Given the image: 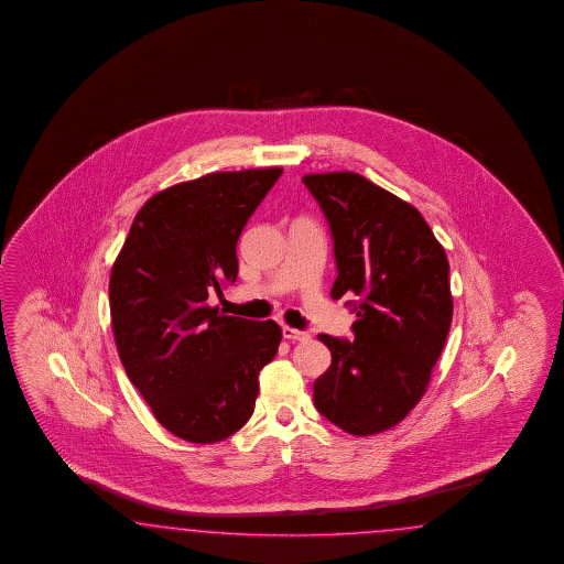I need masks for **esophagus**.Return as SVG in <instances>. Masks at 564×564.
Segmentation results:
<instances>
[{
    "mask_svg": "<svg viewBox=\"0 0 564 564\" xmlns=\"http://www.w3.org/2000/svg\"><path fill=\"white\" fill-rule=\"evenodd\" d=\"M283 337L288 341H307L310 335L304 330H297V328H291V326H283Z\"/></svg>",
    "mask_w": 564,
    "mask_h": 564,
    "instance_id": "obj_1",
    "label": "esophagus"
}]
</instances>
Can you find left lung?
Returning <instances> with one entry per match:
<instances>
[{
  "label": "left lung",
  "instance_id": "8db88e82",
  "mask_svg": "<svg viewBox=\"0 0 564 564\" xmlns=\"http://www.w3.org/2000/svg\"><path fill=\"white\" fill-rule=\"evenodd\" d=\"M335 241L330 297H358L354 341L318 335L333 361L314 405L354 436L403 422L426 393L453 321L448 260L420 210L354 171L307 173Z\"/></svg>",
  "mask_w": 564,
  "mask_h": 564
}]
</instances>
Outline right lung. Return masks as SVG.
Returning <instances> with one entry per match:
<instances>
[{"mask_svg":"<svg viewBox=\"0 0 564 564\" xmlns=\"http://www.w3.org/2000/svg\"><path fill=\"white\" fill-rule=\"evenodd\" d=\"M281 173L215 171L156 192L113 262L109 310L126 375L156 422L188 443L236 434L276 356L281 326L221 314L208 295L236 283L239 234Z\"/></svg>","mask_w":564,"mask_h":564,"instance_id":"obj_1","label":"right lung"}]
</instances>
